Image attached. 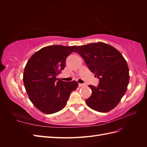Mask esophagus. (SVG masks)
<instances>
[{
    "label": "esophagus",
    "instance_id": "34e87169",
    "mask_svg": "<svg viewBox=\"0 0 147 147\" xmlns=\"http://www.w3.org/2000/svg\"><path fill=\"white\" fill-rule=\"evenodd\" d=\"M84 86V84H83V83H79L78 84L79 87H82V86Z\"/></svg>",
    "mask_w": 147,
    "mask_h": 147
}]
</instances>
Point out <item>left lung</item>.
<instances>
[{"label":"left lung","mask_w":147,"mask_h":147,"mask_svg":"<svg viewBox=\"0 0 147 147\" xmlns=\"http://www.w3.org/2000/svg\"><path fill=\"white\" fill-rule=\"evenodd\" d=\"M77 52L88 69L99 80L97 86L89 85L92 94L86 104L99 112H107L116 107L127 90L129 81L125 59L116 48L103 42L78 46Z\"/></svg>","instance_id":"obj_1"}]
</instances>
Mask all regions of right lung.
<instances>
[{
  "label": "right lung",
  "instance_id": "1",
  "mask_svg": "<svg viewBox=\"0 0 147 147\" xmlns=\"http://www.w3.org/2000/svg\"><path fill=\"white\" fill-rule=\"evenodd\" d=\"M77 46L50 45L35 53L24 68L23 82L29 99L42 112L52 114L66 105L76 81L64 82L56 77L65 66L66 58Z\"/></svg>",
  "mask_w": 147,
  "mask_h": 147
}]
</instances>
